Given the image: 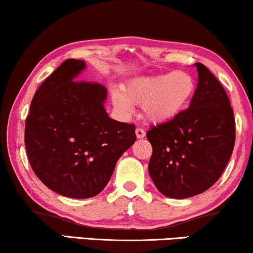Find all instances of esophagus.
Returning a JSON list of instances; mask_svg holds the SVG:
<instances>
[{"label": "esophagus", "instance_id": "esophagus-1", "mask_svg": "<svg viewBox=\"0 0 253 253\" xmlns=\"http://www.w3.org/2000/svg\"><path fill=\"white\" fill-rule=\"evenodd\" d=\"M135 133H136L137 138H143L145 136V131H144V129H142V128H136Z\"/></svg>", "mask_w": 253, "mask_h": 253}]
</instances>
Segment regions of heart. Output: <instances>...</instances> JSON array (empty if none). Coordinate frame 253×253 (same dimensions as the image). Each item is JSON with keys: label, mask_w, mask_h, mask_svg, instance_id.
I'll list each match as a JSON object with an SVG mask.
<instances>
[{"label": "heart", "mask_w": 253, "mask_h": 253, "mask_svg": "<svg viewBox=\"0 0 253 253\" xmlns=\"http://www.w3.org/2000/svg\"><path fill=\"white\" fill-rule=\"evenodd\" d=\"M196 90L193 76L184 71L140 77L126 84L125 92L113 91V101L124 113H129L133 104L143 105L145 118L152 123H165L175 118L188 108Z\"/></svg>", "instance_id": "1"}]
</instances>
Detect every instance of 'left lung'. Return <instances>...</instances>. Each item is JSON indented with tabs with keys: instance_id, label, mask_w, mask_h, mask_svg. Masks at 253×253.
Segmentation results:
<instances>
[{
	"instance_id": "1",
	"label": "left lung",
	"mask_w": 253,
	"mask_h": 253,
	"mask_svg": "<svg viewBox=\"0 0 253 253\" xmlns=\"http://www.w3.org/2000/svg\"><path fill=\"white\" fill-rule=\"evenodd\" d=\"M198 84L189 109L151 127L149 174L164 196L182 199L211 188L228 164L235 119L228 96L208 67L196 63Z\"/></svg>"
}]
</instances>
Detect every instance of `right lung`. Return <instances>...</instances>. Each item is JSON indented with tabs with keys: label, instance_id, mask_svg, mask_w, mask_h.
I'll return each mask as SVG.
<instances>
[{
	"label": "right lung",
	"instance_id": "1",
	"mask_svg": "<svg viewBox=\"0 0 253 253\" xmlns=\"http://www.w3.org/2000/svg\"><path fill=\"white\" fill-rule=\"evenodd\" d=\"M84 60L67 59L39 87L25 124V147L35 175L62 196L90 198L104 189L135 126L105 111L108 90L77 81Z\"/></svg>",
	"mask_w": 253,
	"mask_h": 253
}]
</instances>
